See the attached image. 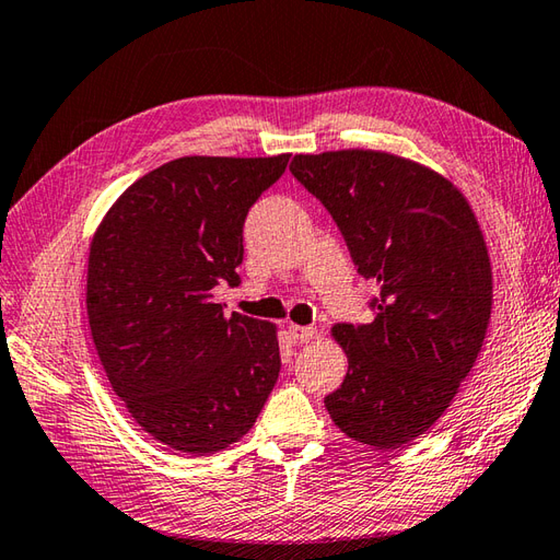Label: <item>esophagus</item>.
<instances>
[{
    "label": "esophagus",
    "mask_w": 560,
    "mask_h": 560,
    "mask_svg": "<svg viewBox=\"0 0 560 560\" xmlns=\"http://www.w3.org/2000/svg\"><path fill=\"white\" fill-rule=\"evenodd\" d=\"M289 335L295 345H308L315 337V327L311 325H289Z\"/></svg>",
    "instance_id": "34e87169"
}]
</instances>
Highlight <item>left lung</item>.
<instances>
[{"label": "left lung", "mask_w": 560, "mask_h": 560, "mask_svg": "<svg viewBox=\"0 0 560 560\" xmlns=\"http://www.w3.org/2000/svg\"><path fill=\"white\" fill-rule=\"evenodd\" d=\"M291 174L378 287L374 320L332 327L349 369L325 408L352 440L398 448L442 418L483 347L492 308L483 233L452 182L390 152L295 155Z\"/></svg>", "instance_id": "obj_1"}]
</instances>
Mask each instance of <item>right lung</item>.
<instances>
[{
	"label": "right lung",
	"mask_w": 560,
	"mask_h": 560,
	"mask_svg": "<svg viewBox=\"0 0 560 560\" xmlns=\"http://www.w3.org/2000/svg\"><path fill=\"white\" fill-rule=\"evenodd\" d=\"M277 158H179L133 182L94 233L86 315L116 396L182 454H213L255 424L279 378L277 325L233 313L243 225L287 172Z\"/></svg>",
	"instance_id": "add662e5"
}]
</instances>
